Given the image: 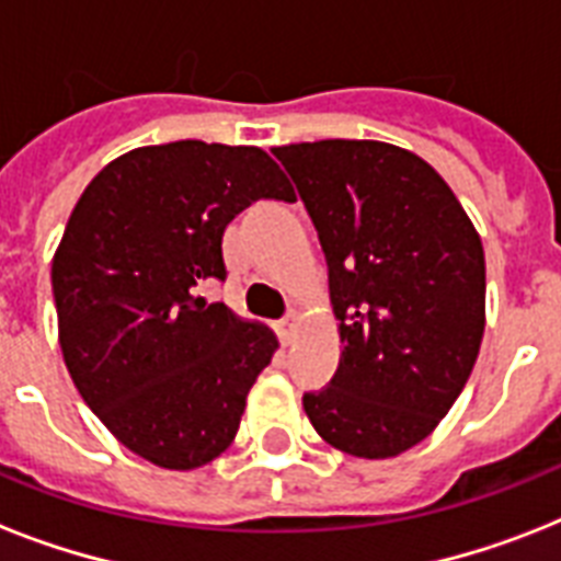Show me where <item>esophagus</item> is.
Here are the masks:
<instances>
[{
	"instance_id": "esophagus-1",
	"label": "esophagus",
	"mask_w": 561,
	"mask_h": 561,
	"mask_svg": "<svg viewBox=\"0 0 561 561\" xmlns=\"http://www.w3.org/2000/svg\"><path fill=\"white\" fill-rule=\"evenodd\" d=\"M299 323H302V317H299L297 311H290V314L285 317V320H282V323H279V334H282V341H285V343H290V341H294V334H297Z\"/></svg>"
}]
</instances>
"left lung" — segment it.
Instances as JSON below:
<instances>
[{
	"mask_svg": "<svg viewBox=\"0 0 561 561\" xmlns=\"http://www.w3.org/2000/svg\"><path fill=\"white\" fill-rule=\"evenodd\" d=\"M329 262L341 364L306 392L311 425L352 457L422 443L469 381L486 329V259L451 186L413 151L375 139L273 148Z\"/></svg>",
	"mask_w": 561,
	"mask_h": 561,
	"instance_id": "left-lung-1",
	"label": "left lung"
}]
</instances>
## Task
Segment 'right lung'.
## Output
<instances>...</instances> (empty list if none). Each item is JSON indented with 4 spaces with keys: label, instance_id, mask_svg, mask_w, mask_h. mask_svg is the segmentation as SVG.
Here are the masks:
<instances>
[{
    "label": "right lung",
    "instance_id": "obj_1",
    "mask_svg": "<svg viewBox=\"0 0 561 561\" xmlns=\"http://www.w3.org/2000/svg\"><path fill=\"white\" fill-rule=\"evenodd\" d=\"M259 197L294 201L253 145L136 148L92 178L51 259L57 341L90 410L118 443L171 471L227 451L276 334L206 302L224 229Z\"/></svg>",
    "mask_w": 561,
    "mask_h": 561
}]
</instances>
